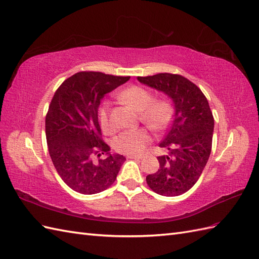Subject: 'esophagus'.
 <instances>
[{"label":"esophagus","mask_w":259,"mask_h":259,"mask_svg":"<svg viewBox=\"0 0 259 259\" xmlns=\"http://www.w3.org/2000/svg\"><path fill=\"white\" fill-rule=\"evenodd\" d=\"M126 158H128V159H142L143 157L138 156V155H127V156H126Z\"/></svg>","instance_id":"1"}]
</instances>
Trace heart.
Returning a JSON list of instances; mask_svg holds the SVG:
<instances>
[{
  "instance_id": "obj_1",
  "label": "heart",
  "mask_w": 259,
  "mask_h": 259,
  "mask_svg": "<svg viewBox=\"0 0 259 259\" xmlns=\"http://www.w3.org/2000/svg\"><path fill=\"white\" fill-rule=\"evenodd\" d=\"M119 99L140 113L141 121L154 132L165 130L171 118L172 108L167 100H154L153 93L145 88L132 85L119 93ZM99 119L105 133H111L110 104L105 102L100 108ZM150 142V136L145 128L125 131L114 141V148L126 155H140Z\"/></svg>"
}]
</instances>
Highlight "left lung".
<instances>
[{"mask_svg": "<svg viewBox=\"0 0 259 259\" xmlns=\"http://www.w3.org/2000/svg\"><path fill=\"white\" fill-rule=\"evenodd\" d=\"M137 80L165 93L175 109L174 121L159 144L168 155L158 157L159 169L147 176V185L160 195H180L194 186L209 160L214 130L209 102L197 85L179 74L158 73Z\"/></svg>", "mask_w": 259, "mask_h": 259, "instance_id": "8db88e82", "label": "left lung"}]
</instances>
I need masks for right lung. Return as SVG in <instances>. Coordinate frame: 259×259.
Returning a JSON list of instances; mask_svg holds the SVG:
<instances>
[{
    "instance_id": "add662e5",
    "label": "right lung",
    "mask_w": 259,
    "mask_h": 259,
    "mask_svg": "<svg viewBox=\"0 0 259 259\" xmlns=\"http://www.w3.org/2000/svg\"><path fill=\"white\" fill-rule=\"evenodd\" d=\"M130 80L102 72H78L62 82L46 115L50 158L65 184L82 194L108 189L126 160L101 140L98 110L106 93ZM106 158L93 161V156Z\"/></svg>"
}]
</instances>
